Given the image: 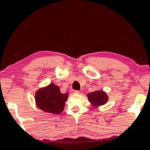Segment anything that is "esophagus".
Returning <instances> with one entry per match:
<instances>
[{
	"label": "esophagus",
	"instance_id": "1",
	"mask_svg": "<svg viewBox=\"0 0 150 150\" xmlns=\"http://www.w3.org/2000/svg\"><path fill=\"white\" fill-rule=\"evenodd\" d=\"M80 91L78 90H71L70 91V94H74V93H79Z\"/></svg>",
	"mask_w": 150,
	"mask_h": 150
}]
</instances>
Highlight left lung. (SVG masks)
Segmentation results:
<instances>
[{
  "instance_id": "8db88e82",
  "label": "left lung",
  "mask_w": 150,
  "mask_h": 150,
  "mask_svg": "<svg viewBox=\"0 0 150 150\" xmlns=\"http://www.w3.org/2000/svg\"><path fill=\"white\" fill-rule=\"evenodd\" d=\"M87 96L88 101L93 105V107L102 105L105 104L108 101V97L103 91H96L89 93Z\"/></svg>"
}]
</instances>
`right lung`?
Masks as SVG:
<instances>
[{
	"label": "right lung",
	"mask_w": 150,
	"mask_h": 150,
	"mask_svg": "<svg viewBox=\"0 0 150 150\" xmlns=\"http://www.w3.org/2000/svg\"><path fill=\"white\" fill-rule=\"evenodd\" d=\"M68 94L61 93L59 87L54 83L39 89L35 96L36 105L42 111L54 114H59L64 110Z\"/></svg>",
	"instance_id": "right-lung-1"
}]
</instances>
